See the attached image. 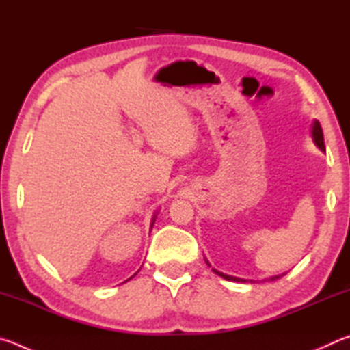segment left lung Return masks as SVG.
Here are the masks:
<instances>
[{"mask_svg":"<svg viewBox=\"0 0 350 350\" xmlns=\"http://www.w3.org/2000/svg\"><path fill=\"white\" fill-rule=\"evenodd\" d=\"M312 137H313V142H315V145L319 148V150L321 151H325V146H324V135H323V128H321V125H319V122L318 120H315L313 122V125H312ZM208 264V262H206ZM213 271H215L216 275H219V276H222L224 280H227V281H238V282H242L244 281L245 282V280H241V278H234V276H230V275H224V273H221V271H217V270H215L213 269ZM286 275V273H284ZM282 276V275H281ZM281 276H273V278H270L271 281H275V280H278V278H281Z\"/></svg>","mask_w":350,"mask_h":350,"instance_id":"8db88e82","label":"left lung"}]
</instances>
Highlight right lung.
<instances>
[{
  "mask_svg": "<svg viewBox=\"0 0 350 350\" xmlns=\"http://www.w3.org/2000/svg\"><path fill=\"white\" fill-rule=\"evenodd\" d=\"M154 221H156V217H154V219H152V224H151V227H152V225H154ZM131 278H133V276H131ZM131 278H129V280H131Z\"/></svg>",
  "mask_w": 350,
  "mask_h": 350,
  "instance_id": "obj_1",
  "label": "right lung"
}]
</instances>
